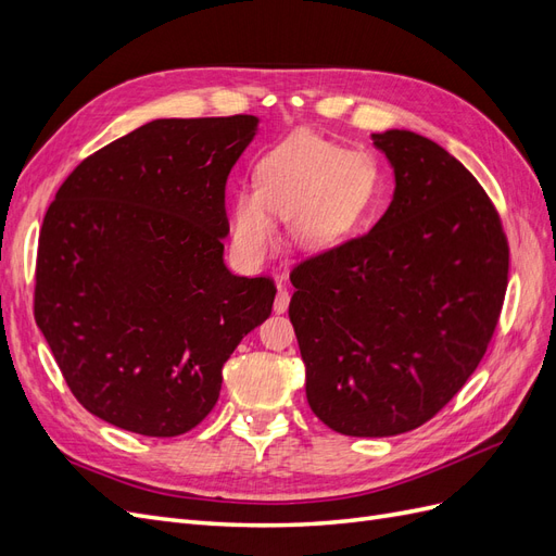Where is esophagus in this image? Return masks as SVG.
Wrapping results in <instances>:
<instances>
[{"label":"esophagus","mask_w":556,"mask_h":556,"mask_svg":"<svg viewBox=\"0 0 556 556\" xmlns=\"http://www.w3.org/2000/svg\"><path fill=\"white\" fill-rule=\"evenodd\" d=\"M288 306H290V292H288V288H285V285H280L276 301H274V313L280 315V313L288 311Z\"/></svg>","instance_id":"1"}]
</instances>
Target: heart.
Returning <instances> with one entry per match:
<instances>
[{"instance_id":"heart-1","label":"heart","mask_w":556,"mask_h":556,"mask_svg":"<svg viewBox=\"0 0 556 556\" xmlns=\"http://www.w3.org/2000/svg\"><path fill=\"white\" fill-rule=\"evenodd\" d=\"M378 185L366 155L313 134H292L255 164V190L231 201L229 229L239 255L262 262L278 243L276 217H292L299 245L319 250L339 243L359 225Z\"/></svg>"}]
</instances>
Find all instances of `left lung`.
<instances>
[{"instance_id":"obj_1","label":"left lung","mask_w":556,"mask_h":556,"mask_svg":"<svg viewBox=\"0 0 556 556\" xmlns=\"http://www.w3.org/2000/svg\"><path fill=\"white\" fill-rule=\"evenodd\" d=\"M371 139L394 174L390 206L366 237L299 264L290 301L308 406L357 439L417 429L462 390L508 285V243L473 174L415 131Z\"/></svg>"}]
</instances>
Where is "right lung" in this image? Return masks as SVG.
Instances as JSON below:
<instances>
[{
	"label": "right lung",
	"instance_id": "add662e5",
	"mask_svg": "<svg viewBox=\"0 0 556 556\" xmlns=\"http://www.w3.org/2000/svg\"><path fill=\"white\" fill-rule=\"evenodd\" d=\"M260 117H160L62 182L37 255L35 317L80 406L169 439L220 396L276 285L225 264V185Z\"/></svg>",
	"mask_w": 556,
	"mask_h": 556
}]
</instances>
